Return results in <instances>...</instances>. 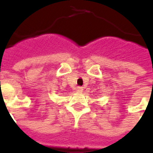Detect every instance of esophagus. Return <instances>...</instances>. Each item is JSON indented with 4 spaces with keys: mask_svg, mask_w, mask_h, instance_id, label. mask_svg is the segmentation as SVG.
<instances>
[{
    "mask_svg": "<svg viewBox=\"0 0 153 153\" xmlns=\"http://www.w3.org/2000/svg\"><path fill=\"white\" fill-rule=\"evenodd\" d=\"M83 88H82V87H77L76 88V91L78 92V93H82L83 92Z\"/></svg>",
    "mask_w": 153,
    "mask_h": 153,
    "instance_id": "obj_1",
    "label": "esophagus"
}]
</instances>
